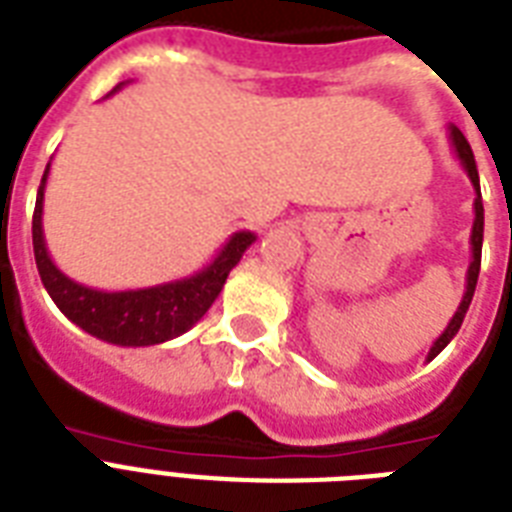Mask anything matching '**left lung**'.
I'll return each instance as SVG.
<instances>
[{
  "label": "left lung",
  "instance_id": "obj_1",
  "mask_svg": "<svg viewBox=\"0 0 512 512\" xmlns=\"http://www.w3.org/2000/svg\"><path fill=\"white\" fill-rule=\"evenodd\" d=\"M449 140H452V148L457 159H460L462 170L468 172L470 183H473V191H476V201H473V231H470V265H468V276H465V292H462V300L457 305V311H454L452 321L446 324V329L441 335L436 337V342L430 345L428 350V361L441 353V350L454 340V335L460 332L462 327V319H465V313L470 308V300H473V292H476V284H478V271H481V247H484V201H481V183H478V170H476V159H473V151H470V143L465 140L454 124H449Z\"/></svg>",
  "mask_w": 512,
  "mask_h": 512
}]
</instances>
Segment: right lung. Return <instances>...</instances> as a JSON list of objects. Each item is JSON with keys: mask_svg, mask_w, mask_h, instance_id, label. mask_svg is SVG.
<instances>
[{"mask_svg": "<svg viewBox=\"0 0 512 512\" xmlns=\"http://www.w3.org/2000/svg\"><path fill=\"white\" fill-rule=\"evenodd\" d=\"M124 84H116L122 90ZM111 92V95H114ZM50 175V164L42 175V185L36 193L34 207V257L42 284L52 303L60 313L87 335L98 337L111 345L122 348H146V345H162L167 340L185 335L196 321L209 311L223 289L228 273L236 268L241 255L255 244V233L239 231L225 241L215 260L204 265L201 271L185 276V279L164 281L156 287L122 289V292H106V289L84 287L79 281L68 279L58 265L52 263L47 244H44L42 212H44V185Z\"/></svg>", "mask_w": 512, "mask_h": 512, "instance_id": "right-lung-1", "label": "right lung"}]
</instances>
